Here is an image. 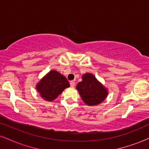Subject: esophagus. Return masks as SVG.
I'll use <instances>...</instances> for the list:
<instances>
[{"mask_svg":"<svg viewBox=\"0 0 149 149\" xmlns=\"http://www.w3.org/2000/svg\"><path fill=\"white\" fill-rule=\"evenodd\" d=\"M70 85H71V88H74L75 82L74 81H71V82H70Z\"/></svg>","mask_w":149,"mask_h":149,"instance_id":"esophagus-1","label":"esophagus"}]
</instances>
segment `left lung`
<instances>
[{"label":"left lung","mask_w":149,"mask_h":149,"mask_svg":"<svg viewBox=\"0 0 149 149\" xmlns=\"http://www.w3.org/2000/svg\"><path fill=\"white\" fill-rule=\"evenodd\" d=\"M82 79L77 85L76 89L83 102L88 106L102 103L108 95L107 89L91 73H85L82 76Z\"/></svg>","instance_id":"1"}]
</instances>
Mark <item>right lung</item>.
I'll return each mask as SVG.
<instances>
[{
    "instance_id": "1",
    "label": "right lung",
    "mask_w": 149,
    "mask_h": 149,
    "mask_svg": "<svg viewBox=\"0 0 149 149\" xmlns=\"http://www.w3.org/2000/svg\"><path fill=\"white\" fill-rule=\"evenodd\" d=\"M70 86L65 76L57 71H50L36 85L37 91L45 101L52 102Z\"/></svg>"
}]
</instances>
